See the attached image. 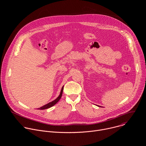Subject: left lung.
Listing matches in <instances>:
<instances>
[{
    "label": "left lung",
    "mask_w": 146,
    "mask_h": 146,
    "mask_svg": "<svg viewBox=\"0 0 146 146\" xmlns=\"http://www.w3.org/2000/svg\"><path fill=\"white\" fill-rule=\"evenodd\" d=\"M99 106V107H100V106Z\"/></svg>",
    "instance_id": "left-lung-1"
}]
</instances>
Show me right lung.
Listing matches in <instances>:
<instances>
[{
  "mask_svg": "<svg viewBox=\"0 0 146 146\" xmlns=\"http://www.w3.org/2000/svg\"><path fill=\"white\" fill-rule=\"evenodd\" d=\"M63 90H64V87L62 88L61 91H60V94H59V95L58 96L57 98H56L55 100H52V102H49L48 103L46 104V105L43 106L42 107H41V108H38V110H44V109H47L50 108H51L52 106H54V105H55V104H56V103L60 100V99L61 98L62 95V92H63Z\"/></svg>",
  "mask_w": 146,
  "mask_h": 146,
  "instance_id": "add662e5",
  "label": "right lung"
}]
</instances>
